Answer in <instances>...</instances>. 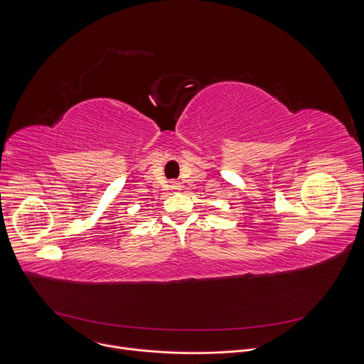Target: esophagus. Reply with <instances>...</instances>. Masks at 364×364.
<instances>
[{"label":"esophagus","instance_id":"obj_1","mask_svg":"<svg viewBox=\"0 0 364 364\" xmlns=\"http://www.w3.org/2000/svg\"><path fill=\"white\" fill-rule=\"evenodd\" d=\"M170 187L173 188V190H178L180 187H181V184L178 183V181H171V184H170Z\"/></svg>","mask_w":364,"mask_h":364}]
</instances>
